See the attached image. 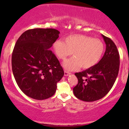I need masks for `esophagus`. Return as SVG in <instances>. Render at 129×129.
Returning a JSON list of instances; mask_svg holds the SVG:
<instances>
[{
    "mask_svg": "<svg viewBox=\"0 0 129 129\" xmlns=\"http://www.w3.org/2000/svg\"><path fill=\"white\" fill-rule=\"evenodd\" d=\"M70 73L69 72H67V71H64V75L66 76H69V75H70Z\"/></svg>",
    "mask_w": 129,
    "mask_h": 129,
    "instance_id": "esophagus-1",
    "label": "esophagus"
}]
</instances>
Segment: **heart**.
Segmentation results:
<instances>
[{
	"label": "heart",
	"instance_id": "1",
	"mask_svg": "<svg viewBox=\"0 0 129 129\" xmlns=\"http://www.w3.org/2000/svg\"><path fill=\"white\" fill-rule=\"evenodd\" d=\"M53 49L60 59L73 55L65 60L63 67L67 70L79 69H89L97 64L104 52V45L100 39L83 35H71L65 38V42L57 39L53 42Z\"/></svg>",
	"mask_w": 129,
	"mask_h": 129
}]
</instances>
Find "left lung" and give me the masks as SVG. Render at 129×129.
Wrapping results in <instances>:
<instances>
[{"label": "left lung", "instance_id": "1", "mask_svg": "<svg viewBox=\"0 0 129 129\" xmlns=\"http://www.w3.org/2000/svg\"><path fill=\"white\" fill-rule=\"evenodd\" d=\"M106 50L96 66L76 73L78 83L73 88L75 96L80 100L92 102L103 98L113 87L119 69V54L112 40L102 35Z\"/></svg>", "mask_w": 129, "mask_h": 129}]
</instances>
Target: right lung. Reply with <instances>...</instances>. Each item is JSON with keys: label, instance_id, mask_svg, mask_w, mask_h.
I'll list each match as a JSON object with an SVG mask.
<instances>
[{"label": "right lung", "instance_id": "1", "mask_svg": "<svg viewBox=\"0 0 129 129\" xmlns=\"http://www.w3.org/2000/svg\"><path fill=\"white\" fill-rule=\"evenodd\" d=\"M60 32L53 28H35L19 38L12 53L11 64L20 89L38 100L54 95L57 83L64 72L59 61L50 50Z\"/></svg>", "mask_w": 129, "mask_h": 129}]
</instances>
